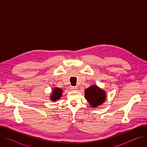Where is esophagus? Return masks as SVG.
<instances>
[{"label":"esophagus","mask_w":147,"mask_h":147,"mask_svg":"<svg viewBox=\"0 0 147 147\" xmlns=\"http://www.w3.org/2000/svg\"><path fill=\"white\" fill-rule=\"evenodd\" d=\"M71 90L72 91H76L78 89L77 87H71Z\"/></svg>","instance_id":"obj_1"}]
</instances>
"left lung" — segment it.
Segmentation results:
<instances>
[{"mask_svg": "<svg viewBox=\"0 0 147 147\" xmlns=\"http://www.w3.org/2000/svg\"><path fill=\"white\" fill-rule=\"evenodd\" d=\"M85 97L91 107L100 105L106 99V92L95 85L91 86L85 90Z\"/></svg>", "mask_w": 147, "mask_h": 147, "instance_id": "1", "label": "left lung"}]
</instances>
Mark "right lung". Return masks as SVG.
Wrapping results in <instances>:
<instances>
[{
  "label": "right lung",
  "instance_id": "add662e5",
  "mask_svg": "<svg viewBox=\"0 0 147 147\" xmlns=\"http://www.w3.org/2000/svg\"><path fill=\"white\" fill-rule=\"evenodd\" d=\"M63 93V91L61 89L56 87L54 88V89L53 90V91L52 92V94L51 95V100L52 101H54L56 102L57 100L59 99L62 95Z\"/></svg>",
  "mask_w": 147,
  "mask_h": 147
}]
</instances>
